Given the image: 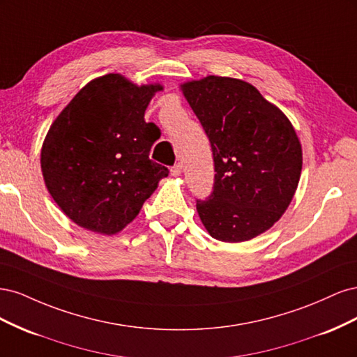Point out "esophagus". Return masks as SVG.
Returning <instances> with one entry per match:
<instances>
[{
  "label": "esophagus",
  "mask_w": 357,
  "mask_h": 357,
  "mask_svg": "<svg viewBox=\"0 0 357 357\" xmlns=\"http://www.w3.org/2000/svg\"><path fill=\"white\" fill-rule=\"evenodd\" d=\"M181 174V165L180 164H177V165H174L171 168V176L172 177H178Z\"/></svg>",
  "instance_id": "obj_1"
}]
</instances>
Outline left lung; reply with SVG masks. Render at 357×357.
I'll use <instances>...</instances> for the list:
<instances>
[{"instance_id": "left-lung-1", "label": "left lung", "mask_w": 357, "mask_h": 357, "mask_svg": "<svg viewBox=\"0 0 357 357\" xmlns=\"http://www.w3.org/2000/svg\"><path fill=\"white\" fill-rule=\"evenodd\" d=\"M180 89L207 134L214 190L198 201L204 228L223 243H243L273 228L295 197L302 146L289 117L241 79L207 75Z\"/></svg>"}]
</instances>
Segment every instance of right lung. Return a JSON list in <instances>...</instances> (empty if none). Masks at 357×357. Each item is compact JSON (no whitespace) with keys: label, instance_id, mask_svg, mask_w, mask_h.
<instances>
[{"label":"right lung","instance_id":"obj_1","mask_svg":"<svg viewBox=\"0 0 357 357\" xmlns=\"http://www.w3.org/2000/svg\"><path fill=\"white\" fill-rule=\"evenodd\" d=\"M160 83L137 84L105 74L75 93L41 146L43 180L80 228L116 235L131 223L168 169L149 159L159 138L144 113Z\"/></svg>","mask_w":357,"mask_h":357}]
</instances>
